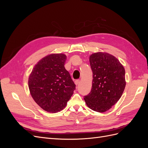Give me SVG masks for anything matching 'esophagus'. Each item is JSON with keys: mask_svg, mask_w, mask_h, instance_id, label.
Wrapping results in <instances>:
<instances>
[{"mask_svg": "<svg viewBox=\"0 0 148 148\" xmlns=\"http://www.w3.org/2000/svg\"><path fill=\"white\" fill-rule=\"evenodd\" d=\"M80 82H81V81H80L79 79H77V80H76V81L75 82V84L77 86V85L79 84V83H80Z\"/></svg>", "mask_w": 148, "mask_h": 148, "instance_id": "obj_1", "label": "esophagus"}]
</instances>
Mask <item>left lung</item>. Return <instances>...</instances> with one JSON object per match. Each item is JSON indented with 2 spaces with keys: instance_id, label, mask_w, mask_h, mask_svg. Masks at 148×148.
Wrapping results in <instances>:
<instances>
[{
  "instance_id": "8db88e82",
  "label": "left lung",
  "mask_w": 148,
  "mask_h": 148,
  "mask_svg": "<svg viewBox=\"0 0 148 148\" xmlns=\"http://www.w3.org/2000/svg\"><path fill=\"white\" fill-rule=\"evenodd\" d=\"M92 71L91 92L84 99L89 108L98 112L109 110L122 96L126 85L125 71L119 60L107 52L89 56Z\"/></svg>"
}]
</instances>
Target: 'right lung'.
Returning <instances> with one entry per match:
<instances>
[{"label":"right lung","instance_id":"right-lung-1","mask_svg":"<svg viewBox=\"0 0 148 148\" xmlns=\"http://www.w3.org/2000/svg\"><path fill=\"white\" fill-rule=\"evenodd\" d=\"M66 60L64 53L49 54L35 65L29 75L31 95L48 112L63 110L75 89V84L64 66Z\"/></svg>","mask_w":148,"mask_h":148}]
</instances>
